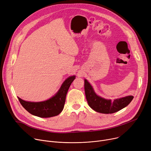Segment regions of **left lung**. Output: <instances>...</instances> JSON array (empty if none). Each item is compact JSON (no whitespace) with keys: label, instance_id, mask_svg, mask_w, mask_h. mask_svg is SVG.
Returning a JSON list of instances; mask_svg holds the SVG:
<instances>
[{"label":"left lung","instance_id":"8db88e82","mask_svg":"<svg viewBox=\"0 0 151 151\" xmlns=\"http://www.w3.org/2000/svg\"><path fill=\"white\" fill-rule=\"evenodd\" d=\"M85 96L89 106L96 112L103 114H112L127 106L132 100V96L115 99L114 101L97 96L92 86L85 79Z\"/></svg>","mask_w":151,"mask_h":151}]
</instances>
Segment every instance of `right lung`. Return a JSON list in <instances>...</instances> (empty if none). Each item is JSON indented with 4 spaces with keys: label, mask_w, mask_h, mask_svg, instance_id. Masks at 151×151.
Returning a JSON list of instances; mask_svg holds the SVG:
<instances>
[{
    "label": "right lung",
    "mask_w": 151,
    "mask_h": 151,
    "mask_svg": "<svg viewBox=\"0 0 151 151\" xmlns=\"http://www.w3.org/2000/svg\"><path fill=\"white\" fill-rule=\"evenodd\" d=\"M75 78V76L67 78L55 96L46 101L31 102L25 101L19 97L18 99L22 106L32 115L42 118L54 117L62 111L68 91Z\"/></svg>",
    "instance_id": "obj_1"
}]
</instances>
